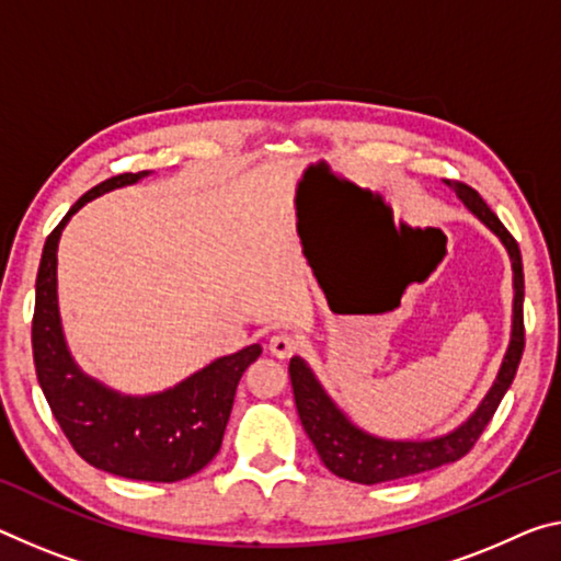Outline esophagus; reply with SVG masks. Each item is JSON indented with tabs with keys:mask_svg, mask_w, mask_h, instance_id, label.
I'll return each instance as SVG.
<instances>
[{
	"mask_svg": "<svg viewBox=\"0 0 561 561\" xmlns=\"http://www.w3.org/2000/svg\"><path fill=\"white\" fill-rule=\"evenodd\" d=\"M270 352L277 359H287L297 352V336L291 332H277L270 340Z\"/></svg>",
	"mask_w": 561,
	"mask_h": 561,
	"instance_id": "obj_1",
	"label": "esophagus"
}]
</instances>
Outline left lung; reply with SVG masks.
Returning a JSON list of instances; mask_svg holds the SVG:
<instances>
[{"label":"left lung","instance_id":"8db88e82","mask_svg":"<svg viewBox=\"0 0 561 561\" xmlns=\"http://www.w3.org/2000/svg\"><path fill=\"white\" fill-rule=\"evenodd\" d=\"M457 197L467 204L469 211L477 215L492 232L502 239L506 252L512 256L514 270V322H512V342L502 362L500 377L494 387L489 389L484 402L479 404L477 412L447 437L432 442H387L364 434L357 426L346 422V416L334 407L332 399L324 394L319 387L312 369L307 367L299 357L289 359V379L291 392H295V404L299 412L301 426H305L307 437L312 439L314 449L322 465L329 472L350 479L357 484H379L392 482V479L412 477L430 472L451 461L469 455L477 439L482 437L486 424L500 407L502 397L517 375L522 352H524V270H522V252L517 239H514L506 227L486 207V202L479 197V192L465 182H447Z\"/></svg>","mask_w":561,"mask_h":561}]
</instances>
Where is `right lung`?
Returning a JSON list of instances; mask_svg holds the SVG:
<instances>
[{"label": "right lung", "mask_w": 561, "mask_h": 561, "mask_svg": "<svg viewBox=\"0 0 561 561\" xmlns=\"http://www.w3.org/2000/svg\"><path fill=\"white\" fill-rule=\"evenodd\" d=\"M147 176L124 172L79 197L44 242L32 317L34 369L51 414L87 465L139 482H180L209 465L221 447L242 371L262 354L249 344L219 357L174 389L154 397H122L79 371L61 336L57 309V244L69 217L114 186Z\"/></svg>", "instance_id": "add662e5"}]
</instances>
